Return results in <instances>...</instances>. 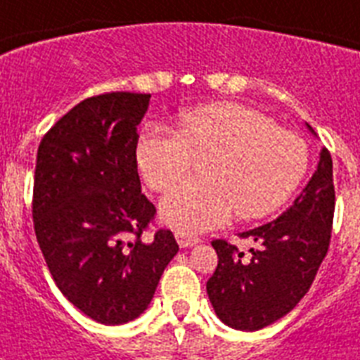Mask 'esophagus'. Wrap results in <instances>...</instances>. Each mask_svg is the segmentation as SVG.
Wrapping results in <instances>:
<instances>
[{"label":"esophagus","mask_w":360,"mask_h":360,"mask_svg":"<svg viewBox=\"0 0 360 360\" xmlns=\"http://www.w3.org/2000/svg\"><path fill=\"white\" fill-rule=\"evenodd\" d=\"M175 240L179 243V247L186 249V247H195L199 243L198 236H190V234H185V232H175Z\"/></svg>","instance_id":"34e87169"}]
</instances>
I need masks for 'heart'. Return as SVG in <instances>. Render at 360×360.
I'll list each match as a JSON object with an SVG mask.
<instances>
[{
	"label": "heart",
	"instance_id": "heart-1",
	"mask_svg": "<svg viewBox=\"0 0 360 360\" xmlns=\"http://www.w3.org/2000/svg\"><path fill=\"white\" fill-rule=\"evenodd\" d=\"M208 158L203 181L172 190L162 199V221L198 234L223 225L236 210L252 221L288 203L309 166L306 141L249 105H199L181 117V134L148 126L137 144V166L146 185L166 192L186 179L195 159Z\"/></svg>",
	"mask_w": 360,
	"mask_h": 360
}]
</instances>
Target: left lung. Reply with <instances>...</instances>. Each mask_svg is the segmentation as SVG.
<instances>
[{
	"mask_svg": "<svg viewBox=\"0 0 360 360\" xmlns=\"http://www.w3.org/2000/svg\"><path fill=\"white\" fill-rule=\"evenodd\" d=\"M333 212V161L322 148L316 172L295 203L274 221L240 234L258 245L249 259L229 241H212L217 267L207 292L219 320L256 331L288 315L309 291L328 255Z\"/></svg>",
	"mask_w": 360,
	"mask_h": 360,
	"instance_id": "obj_1",
	"label": "left lung"
}]
</instances>
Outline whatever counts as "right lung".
Listing matches in <instances>:
<instances>
[{
  "label": "right lung",
  "mask_w": 360,
  "mask_h": 360,
  "mask_svg": "<svg viewBox=\"0 0 360 360\" xmlns=\"http://www.w3.org/2000/svg\"><path fill=\"white\" fill-rule=\"evenodd\" d=\"M148 104L146 93L89 96L44 135L36 157L32 219L45 264L72 306L108 326L144 313L179 250L168 229L141 238L155 219L137 172Z\"/></svg>",
  "instance_id": "1"
}]
</instances>
